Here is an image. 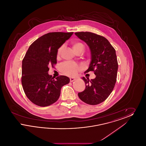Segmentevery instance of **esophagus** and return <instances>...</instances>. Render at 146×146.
Here are the masks:
<instances>
[{
	"label": "esophagus",
	"mask_w": 146,
	"mask_h": 146,
	"mask_svg": "<svg viewBox=\"0 0 146 146\" xmlns=\"http://www.w3.org/2000/svg\"><path fill=\"white\" fill-rule=\"evenodd\" d=\"M76 79L75 78H70V82H74Z\"/></svg>",
	"instance_id": "1"
}]
</instances>
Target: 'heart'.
Instances as JSON below:
<instances>
[{
  "label": "heart",
  "mask_w": 146,
  "mask_h": 146,
  "mask_svg": "<svg viewBox=\"0 0 146 146\" xmlns=\"http://www.w3.org/2000/svg\"><path fill=\"white\" fill-rule=\"evenodd\" d=\"M72 46L74 51L82 49L83 50V44L79 42H73ZM62 48L61 47L58 49L57 55H60ZM61 70L63 74L68 76H75L79 70V67L76 63L73 62H66L63 63L61 67Z\"/></svg>",
  "instance_id": "obj_1"
}]
</instances>
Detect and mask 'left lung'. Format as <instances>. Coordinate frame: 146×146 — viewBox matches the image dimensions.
I'll list each match as a JSON object with an SVG mask.
<instances>
[{"mask_svg":"<svg viewBox=\"0 0 146 146\" xmlns=\"http://www.w3.org/2000/svg\"><path fill=\"white\" fill-rule=\"evenodd\" d=\"M75 35L86 42L91 51V62L85 72L94 71L95 79L83 77L85 89L78 93L79 98L87 104L96 105L105 101L113 90L117 80L118 64L115 50L104 36L89 32Z\"/></svg>","mask_w":146,"mask_h":146,"instance_id":"8db88e82","label":"left lung"}]
</instances>
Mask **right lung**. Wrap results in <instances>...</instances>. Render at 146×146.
Instances as JSON below:
<instances>
[{"label":"right lung","mask_w":146,"mask_h":146,"mask_svg":"<svg viewBox=\"0 0 146 146\" xmlns=\"http://www.w3.org/2000/svg\"><path fill=\"white\" fill-rule=\"evenodd\" d=\"M73 32H51L43 35L29 46L22 60L21 82L28 99L34 104L46 107L60 96L63 85L69 83L64 76L49 75V66L57 63V51Z\"/></svg>","instance_id":"right-lung-1"}]
</instances>
